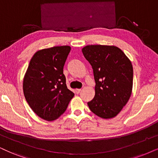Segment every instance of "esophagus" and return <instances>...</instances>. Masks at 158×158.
Here are the masks:
<instances>
[{"mask_svg": "<svg viewBox=\"0 0 158 158\" xmlns=\"http://www.w3.org/2000/svg\"><path fill=\"white\" fill-rule=\"evenodd\" d=\"M81 91V89H75V93H77V94H79V93H80Z\"/></svg>", "mask_w": 158, "mask_h": 158, "instance_id": "esophagus-1", "label": "esophagus"}]
</instances>
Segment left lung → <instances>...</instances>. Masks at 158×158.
<instances>
[{"label":"left lung","mask_w":158,"mask_h":158,"mask_svg":"<svg viewBox=\"0 0 158 158\" xmlns=\"http://www.w3.org/2000/svg\"><path fill=\"white\" fill-rule=\"evenodd\" d=\"M81 51L92 65L95 81V97L87 105L101 118H113L126 105L132 93V63L115 46L88 45Z\"/></svg>","instance_id":"left-lung-1"}]
</instances>
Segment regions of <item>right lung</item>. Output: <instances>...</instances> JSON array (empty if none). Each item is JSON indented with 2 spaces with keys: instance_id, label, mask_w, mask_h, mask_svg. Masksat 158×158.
<instances>
[{
  "instance_id": "obj_1",
  "label": "right lung",
  "mask_w": 158,
  "mask_h": 158,
  "mask_svg": "<svg viewBox=\"0 0 158 158\" xmlns=\"http://www.w3.org/2000/svg\"><path fill=\"white\" fill-rule=\"evenodd\" d=\"M69 46L39 50L33 56L23 79V93L39 117L53 121L63 114L74 93L67 88L63 67Z\"/></svg>"
}]
</instances>
